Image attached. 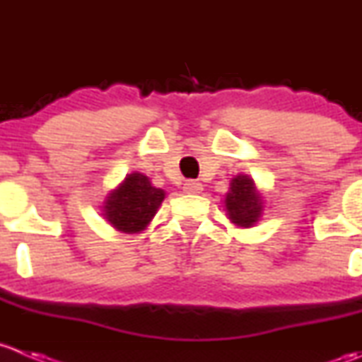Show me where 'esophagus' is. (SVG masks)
Listing matches in <instances>:
<instances>
[{"instance_id":"esophagus-1","label":"esophagus","mask_w":362,"mask_h":362,"mask_svg":"<svg viewBox=\"0 0 362 362\" xmlns=\"http://www.w3.org/2000/svg\"><path fill=\"white\" fill-rule=\"evenodd\" d=\"M182 189H185L186 193H192V195H197V193H202V185L197 181H186L185 186H182Z\"/></svg>"}]
</instances>
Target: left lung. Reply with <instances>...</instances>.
<instances>
[{
  "mask_svg": "<svg viewBox=\"0 0 362 362\" xmlns=\"http://www.w3.org/2000/svg\"><path fill=\"white\" fill-rule=\"evenodd\" d=\"M223 207L230 223L239 228L255 227L264 214V195L248 174H238L230 180L223 195Z\"/></svg>",
  "mask_w": 362,
  "mask_h": 362,
  "instance_id": "8db88e82",
  "label": "left lung"
}]
</instances>
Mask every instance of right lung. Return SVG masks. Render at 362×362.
Here are the masks:
<instances>
[{"mask_svg": "<svg viewBox=\"0 0 362 362\" xmlns=\"http://www.w3.org/2000/svg\"><path fill=\"white\" fill-rule=\"evenodd\" d=\"M163 199L165 192L153 186L148 176L135 170L107 193L100 211L112 228L124 234H139L151 223Z\"/></svg>", "mask_w": 362, "mask_h": 362, "instance_id": "right-lung-1", "label": "right lung"}]
</instances>
